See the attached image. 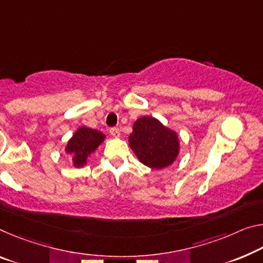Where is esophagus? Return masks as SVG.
<instances>
[{
	"instance_id": "34e87169",
	"label": "esophagus",
	"mask_w": 263,
	"mask_h": 263,
	"mask_svg": "<svg viewBox=\"0 0 263 263\" xmlns=\"http://www.w3.org/2000/svg\"><path fill=\"white\" fill-rule=\"evenodd\" d=\"M110 135H111L112 137H114V138H119V137H120L119 128H117V127L110 128Z\"/></svg>"
}]
</instances>
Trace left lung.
<instances>
[{
	"label": "left lung",
	"instance_id": "8db88e82",
	"mask_svg": "<svg viewBox=\"0 0 263 263\" xmlns=\"http://www.w3.org/2000/svg\"><path fill=\"white\" fill-rule=\"evenodd\" d=\"M128 145L145 166L162 170L177 160L180 151L178 133L154 117H140L133 123Z\"/></svg>",
	"mask_w": 263,
	"mask_h": 263
}]
</instances>
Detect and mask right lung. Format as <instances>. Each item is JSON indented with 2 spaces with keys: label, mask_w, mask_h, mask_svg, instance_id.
<instances>
[{
  "label": "right lung",
  "mask_w": 263,
  "mask_h": 263,
  "mask_svg": "<svg viewBox=\"0 0 263 263\" xmlns=\"http://www.w3.org/2000/svg\"><path fill=\"white\" fill-rule=\"evenodd\" d=\"M105 138V135L101 131L87 126H81L69 139L65 146V153L71 157L74 167L81 168L86 165L91 154L96 152V149Z\"/></svg>",
  "instance_id": "right-lung-1"
}]
</instances>
